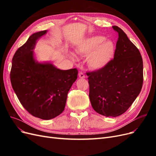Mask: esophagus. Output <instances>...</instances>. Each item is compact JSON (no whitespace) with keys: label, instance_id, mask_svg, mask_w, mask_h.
Returning <instances> with one entry per match:
<instances>
[{"label":"esophagus","instance_id":"1","mask_svg":"<svg viewBox=\"0 0 156 156\" xmlns=\"http://www.w3.org/2000/svg\"><path fill=\"white\" fill-rule=\"evenodd\" d=\"M79 78H81V79H84V78H85V75H84V73L81 72V73H79Z\"/></svg>","mask_w":156,"mask_h":156}]
</instances>
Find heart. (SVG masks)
I'll list each match as a JSON object with an SVG mask.
<instances>
[{
    "mask_svg": "<svg viewBox=\"0 0 156 156\" xmlns=\"http://www.w3.org/2000/svg\"><path fill=\"white\" fill-rule=\"evenodd\" d=\"M116 47L114 42L106 40L102 36H94L84 40L76 48L77 53L84 55L90 54L88 64L92 69L98 70L106 67L113 59L115 55ZM71 58H76L73 54Z\"/></svg>",
    "mask_w": 156,
    "mask_h": 156,
    "instance_id": "heart-1",
    "label": "heart"
}]
</instances>
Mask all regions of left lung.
Wrapping results in <instances>:
<instances>
[{
    "mask_svg": "<svg viewBox=\"0 0 156 156\" xmlns=\"http://www.w3.org/2000/svg\"><path fill=\"white\" fill-rule=\"evenodd\" d=\"M114 59L101 69L87 73L93 108L107 117L125 112L139 96L143 83V58L139 49L117 26Z\"/></svg>",
    "mask_w": 156,
    "mask_h": 156,
    "instance_id": "left-lung-1",
    "label": "left lung"
}]
</instances>
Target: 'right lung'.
Listing matches in <instances>:
<instances>
[{"label":"right lung","instance_id":"add662e5","mask_svg":"<svg viewBox=\"0 0 156 156\" xmlns=\"http://www.w3.org/2000/svg\"><path fill=\"white\" fill-rule=\"evenodd\" d=\"M48 30L32 34L13 55L12 86L22 105L30 114L43 120L53 119L63 112L68 93L77 78L76 68L62 70L51 62H38L34 48Z\"/></svg>","mask_w":156,"mask_h":156}]
</instances>
